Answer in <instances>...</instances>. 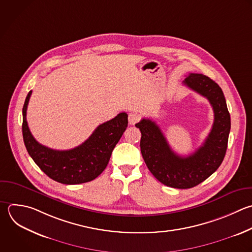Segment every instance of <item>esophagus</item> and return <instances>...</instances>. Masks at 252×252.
Instances as JSON below:
<instances>
[{
  "label": "esophagus",
  "instance_id": "obj_1",
  "mask_svg": "<svg viewBox=\"0 0 252 252\" xmlns=\"http://www.w3.org/2000/svg\"><path fill=\"white\" fill-rule=\"evenodd\" d=\"M141 118V115L137 112H131L129 113V116H128V121H129V124L130 125H134L136 124Z\"/></svg>",
  "mask_w": 252,
  "mask_h": 252
}]
</instances>
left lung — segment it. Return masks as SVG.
<instances>
[{
    "label": "left lung",
    "mask_w": 252,
    "mask_h": 252,
    "mask_svg": "<svg viewBox=\"0 0 252 252\" xmlns=\"http://www.w3.org/2000/svg\"><path fill=\"white\" fill-rule=\"evenodd\" d=\"M183 85L205 96L214 110V123L203 145L188 157L175 154L155 121L143 118L140 129L143 158L152 174L162 184L178 188H192L212 175L220 165L227 148L230 116L221 89L209 77L189 74Z\"/></svg>",
    "instance_id": "8db88e82"
}]
</instances>
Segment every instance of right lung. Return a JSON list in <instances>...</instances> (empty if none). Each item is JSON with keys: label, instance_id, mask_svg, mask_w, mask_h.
I'll return each mask as SVG.
<instances>
[{"label": "right lung", "instance_id": "1", "mask_svg": "<svg viewBox=\"0 0 252 252\" xmlns=\"http://www.w3.org/2000/svg\"><path fill=\"white\" fill-rule=\"evenodd\" d=\"M29 93L23 108V136L26 148L39 168L51 179L63 184H80L94 180L107 166L113 149L128 126V115L119 113L100 124L82 145L67 151H57L39 144L27 121Z\"/></svg>", "mask_w": 252, "mask_h": 252}]
</instances>
